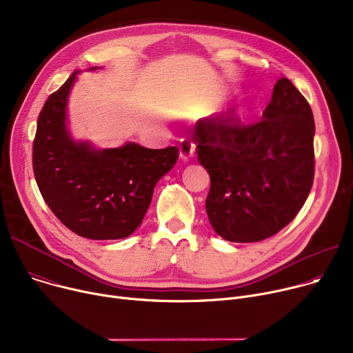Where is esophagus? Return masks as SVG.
<instances>
[{
    "label": "esophagus",
    "mask_w": 353,
    "mask_h": 353,
    "mask_svg": "<svg viewBox=\"0 0 353 353\" xmlns=\"http://www.w3.org/2000/svg\"><path fill=\"white\" fill-rule=\"evenodd\" d=\"M194 156V145L188 141H181L179 145V157L184 162Z\"/></svg>",
    "instance_id": "obj_1"
}]
</instances>
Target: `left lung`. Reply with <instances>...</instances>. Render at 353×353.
<instances>
[{
  "mask_svg": "<svg viewBox=\"0 0 353 353\" xmlns=\"http://www.w3.org/2000/svg\"><path fill=\"white\" fill-rule=\"evenodd\" d=\"M314 134L311 107L285 77L261 122L239 126L232 111L197 122L193 139L211 179L207 215L221 238L259 242L294 219L312 185Z\"/></svg>",
  "mask_w": 353,
  "mask_h": 353,
  "instance_id": "obj_1",
  "label": "left lung"
}]
</instances>
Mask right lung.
Returning a JSON list of instances; mask_svg holds the SVG:
<instances>
[{"instance_id":"1","label":"right lung","mask_w":353,"mask_h":353,"mask_svg":"<svg viewBox=\"0 0 353 353\" xmlns=\"http://www.w3.org/2000/svg\"><path fill=\"white\" fill-rule=\"evenodd\" d=\"M80 73L50 94L39 114L32 157L35 179L49 208L70 231L95 241L123 239L139 228L156 183L173 169L179 150L135 142L100 149L74 139L68 104Z\"/></svg>"}]
</instances>
